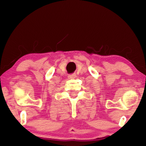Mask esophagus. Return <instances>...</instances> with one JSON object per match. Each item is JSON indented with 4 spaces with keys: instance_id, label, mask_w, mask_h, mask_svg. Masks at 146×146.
I'll return each instance as SVG.
<instances>
[{
    "instance_id": "34e87169",
    "label": "esophagus",
    "mask_w": 146,
    "mask_h": 146,
    "mask_svg": "<svg viewBox=\"0 0 146 146\" xmlns=\"http://www.w3.org/2000/svg\"><path fill=\"white\" fill-rule=\"evenodd\" d=\"M76 76V74H72V75H69L68 78L70 79H73V78H75Z\"/></svg>"
}]
</instances>
